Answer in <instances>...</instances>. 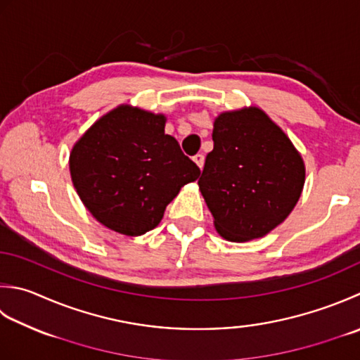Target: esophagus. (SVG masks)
Here are the masks:
<instances>
[{"label": "esophagus", "mask_w": 360, "mask_h": 360, "mask_svg": "<svg viewBox=\"0 0 360 360\" xmlns=\"http://www.w3.org/2000/svg\"><path fill=\"white\" fill-rule=\"evenodd\" d=\"M193 160L196 162V165H198L200 168H202V165H204V154L198 153V154H196V156H193Z\"/></svg>", "instance_id": "34e87169"}]
</instances>
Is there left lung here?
Segmentation results:
<instances>
[{
	"label": "left lung",
	"instance_id": "8db88e82",
	"mask_svg": "<svg viewBox=\"0 0 360 360\" xmlns=\"http://www.w3.org/2000/svg\"><path fill=\"white\" fill-rule=\"evenodd\" d=\"M198 181L218 234L231 242L264 237L292 212L304 164L279 126L257 108L224 112Z\"/></svg>",
	"mask_w": 360,
	"mask_h": 360
}]
</instances>
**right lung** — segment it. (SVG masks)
<instances>
[{"mask_svg": "<svg viewBox=\"0 0 360 360\" xmlns=\"http://www.w3.org/2000/svg\"><path fill=\"white\" fill-rule=\"evenodd\" d=\"M164 128V115L120 105L73 146V186L105 228L126 236L154 229L181 187L200 176Z\"/></svg>", "mask_w": 360, "mask_h": 360, "instance_id": "add662e5", "label": "right lung"}]
</instances>
